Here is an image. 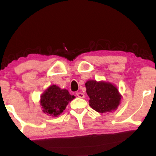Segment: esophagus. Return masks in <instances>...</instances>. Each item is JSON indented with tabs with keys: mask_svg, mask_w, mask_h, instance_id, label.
<instances>
[{
	"mask_svg": "<svg viewBox=\"0 0 156 156\" xmlns=\"http://www.w3.org/2000/svg\"><path fill=\"white\" fill-rule=\"evenodd\" d=\"M76 96H77L78 98H83L84 97V94L81 93V92H77V93H76Z\"/></svg>",
	"mask_w": 156,
	"mask_h": 156,
	"instance_id": "1",
	"label": "esophagus"
}]
</instances>
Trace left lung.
<instances>
[{
	"label": "left lung",
	"instance_id": "8db88e82",
	"mask_svg": "<svg viewBox=\"0 0 156 156\" xmlns=\"http://www.w3.org/2000/svg\"><path fill=\"white\" fill-rule=\"evenodd\" d=\"M87 94L90 98L89 105L99 113L115 110L120 104L121 96L112 84L89 80L85 83Z\"/></svg>",
	"mask_w": 156,
	"mask_h": 156
}]
</instances>
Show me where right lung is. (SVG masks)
Wrapping results in <instances>:
<instances>
[{"mask_svg":"<svg viewBox=\"0 0 156 156\" xmlns=\"http://www.w3.org/2000/svg\"><path fill=\"white\" fill-rule=\"evenodd\" d=\"M74 98V96L70 95L66 89L52 85L42 95L41 105L44 113L56 117L65 109L69 102L72 101Z\"/></svg>","mask_w":156,"mask_h":156,"instance_id":"obj_1","label":"right lung"}]
</instances>
